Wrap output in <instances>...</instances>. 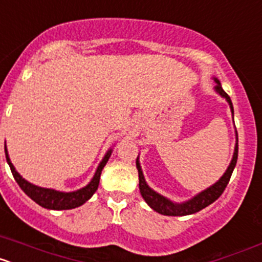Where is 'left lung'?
<instances>
[{
  "label": "left lung",
  "mask_w": 262,
  "mask_h": 262,
  "mask_svg": "<svg viewBox=\"0 0 262 262\" xmlns=\"http://www.w3.org/2000/svg\"><path fill=\"white\" fill-rule=\"evenodd\" d=\"M215 81H216L215 90H216L217 93L221 94L222 97H224V98L227 99V102L230 103L231 111L233 113V106L232 102H231L230 96L224 92L221 82H219L216 78H215ZM237 149H239V148H237V143H236L235 154H233L232 161H231L230 166H228V169L226 170V173L222 176V178L216 182V184H214L212 186H210L209 189H206L202 193H200L198 195L194 196L193 200L187 201V202L185 203H181V205L170 202L169 200H166L165 196L160 195L156 191L152 190L151 187L147 185V182H145L142 169H140V165H139V161L136 160V168H138L139 172V189H140V194H142V196L144 198L145 202L151 206L155 211L159 212V214L168 215V216H184V215L195 214V212L201 211L202 209H205V207H207L209 205H211L212 202H215V201L222 195V193H223L224 189H226L227 185H228V182H230V178L231 176H232L233 169H235L236 163H237Z\"/></svg>",
  "instance_id": "1"
}]
</instances>
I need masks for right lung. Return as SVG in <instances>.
I'll list each match as a JSON object with an SVG mask.
<instances>
[{"instance_id": "obj_1", "label": "right lung", "mask_w": 262, "mask_h": 262, "mask_svg": "<svg viewBox=\"0 0 262 262\" xmlns=\"http://www.w3.org/2000/svg\"><path fill=\"white\" fill-rule=\"evenodd\" d=\"M5 155H6V161H8L9 166H10V170L11 173H13L14 180L17 181V184L19 185L20 189H22L34 202H36L39 206L45 207V209L69 210L84 205L90 196L96 193V190L98 189L99 185L101 172H102L103 166L107 163L108 157H110L111 155V149L106 154V156L103 157V160L98 165L96 174H94L93 180L89 182V185H86V186L82 187V189H80V190L77 191H72V193H62V191H56L53 190V189H46V187H39L35 186V185L30 184V182H27L25 178L20 177L19 173H18L17 170H15V168L13 166L10 159H9L6 145H5Z\"/></svg>"}]
</instances>
